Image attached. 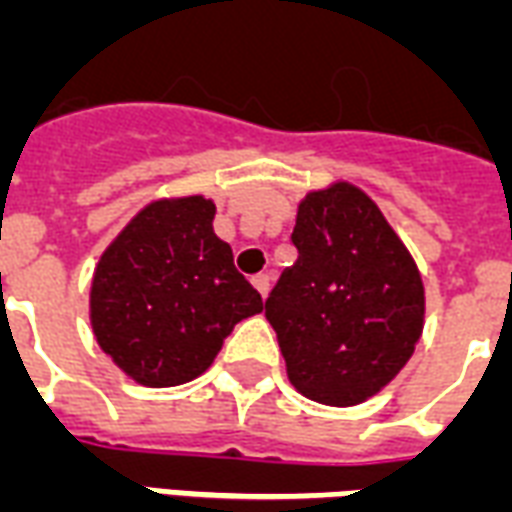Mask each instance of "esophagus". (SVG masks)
Returning <instances> with one entry per match:
<instances>
[{"label":"esophagus","mask_w":512,"mask_h":512,"mask_svg":"<svg viewBox=\"0 0 512 512\" xmlns=\"http://www.w3.org/2000/svg\"><path fill=\"white\" fill-rule=\"evenodd\" d=\"M253 288H256V291H259L261 297H267V294H270V288H272V278L270 275H264V272H261V275H253Z\"/></svg>","instance_id":"1"}]
</instances>
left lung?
<instances>
[{
	"mask_svg": "<svg viewBox=\"0 0 512 512\" xmlns=\"http://www.w3.org/2000/svg\"><path fill=\"white\" fill-rule=\"evenodd\" d=\"M291 242L297 261L264 305L288 380L321 405H359L416 351L421 272L380 207L343 180L299 202Z\"/></svg>",
	"mask_w": 512,
	"mask_h": 512,
	"instance_id": "left-lung-1",
	"label": "left lung"
}]
</instances>
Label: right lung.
<instances>
[{
	"instance_id": "add662e5",
	"label": "right lung",
	"mask_w": 512,
	"mask_h": 512,
	"mask_svg": "<svg viewBox=\"0 0 512 512\" xmlns=\"http://www.w3.org/2000/svg\"><path fill=\"white\" fill-rule=\"evenodd\" d=\"M205 197L156 199L121 229L91 280L99 348L148 388L180 386L213 364L234 324L264 310L213 232Z\"/></svg>"
}]
</instances>
